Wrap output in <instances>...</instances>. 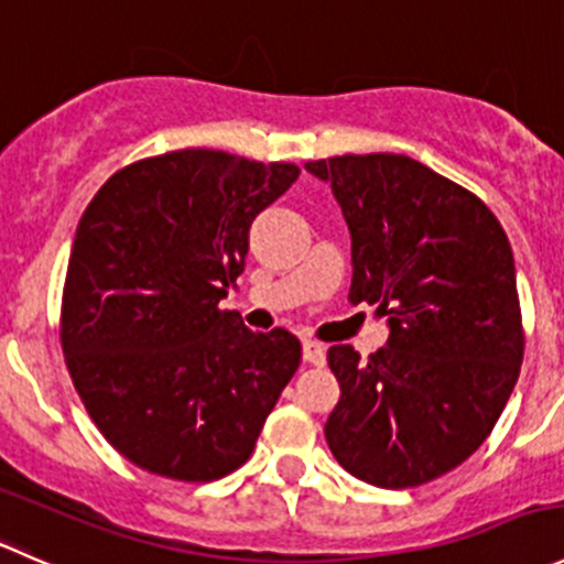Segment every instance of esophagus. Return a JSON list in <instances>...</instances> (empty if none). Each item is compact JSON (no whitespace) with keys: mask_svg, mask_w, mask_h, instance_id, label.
Here are the masks:
<instances>
[{"mask_svg":"<svg viewBox=\"0 0 564 564\" xmlns=\"http://www.w3.org/2000/svg\"><path fill=\"white\" fill-rule=\"evenodd\" d=\"M301 354H304L306 365H323V361H326V348H323L321 343H315V339H304Z\"/></svg>","mask_w":564,"mask_h":564,"instance_id":"esophagus-1","label":"esophagus"}]
</instances>
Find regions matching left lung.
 <instances>
[{
	"label": "left lung",
	"instance_id": "obj_1",
	"mask_svg": "<svg viewBox=\"0 0 564 564\" xmlns=\"http://www.w3.org/2000/svg\"><path fill=\"white\" fill-rule=\"evenodd\" d=\"M332 183L350 230V304L389 317L361 359L328 348L339 403L326 422L337 464L378 488L453 471L490 436L523 361L516 263L488 205L398 153L306 161Z\"/></svg>",
	"mask_w": 564,
	"mask_h": 564
}]
</instances>
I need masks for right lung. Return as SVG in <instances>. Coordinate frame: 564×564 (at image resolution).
Masks as SVG:
<instances>
[{"label":"right lung","mask_w":564,"mask_h":564,"mask_svg":"<svg viewBox=\"0 0 564 564\" xmlns=\"http://www.w3.org/2000/svg\"><path fill=\"white\" fill-rule=\"evenodd\" d=\"M299 172L172 150L117 170L87 205L59 343L95 427L139 469L181 482L227 477L299 370L295 334H254L219 306L243 271L254 216Z\"/></svg>","instance_id":"right-lung-1"}]
</instances>
